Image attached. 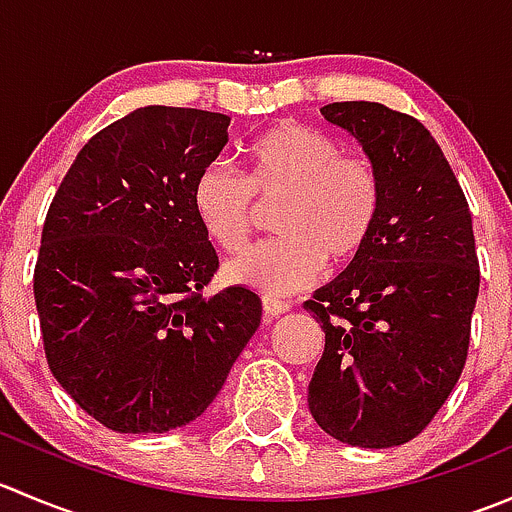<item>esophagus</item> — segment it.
Here are the masks:
<instances>
[{"instance_id":"esophagus-1","label":"esophagus","mask_w":512,"mask_h":512,"mask_svg":"<svg viewBox=\"0 0 512 512\" xmlns=\"http://www.w3.org/2000/svg\"><path fill=\"white\" fill-rule=\"evenodd\" d=\"M262 309H265V317H280V314L289 312V304L277 297H262Z\"/></svg>"}]
</instances>
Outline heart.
<instances>
[{
  "label": "heart",
  "mask_w": 512,
  "mask_h": 512,
  "mask_svg": "<svg viewBox=\"0 0 512 512\" xmlns=\"http://www.w3.org/2000/svg\"><path fill=\"white\" fill-rule=\"evenodd\" d=\"M245 180L225 165L200 170L190 208L200 230L223 252L247 245L257 208L272 215L277 240L257 245L225 267L230 285L287 297L314 285L329 265H349L369 247L381 218L374 168L317 128L280 121L242 146Z\"/></svg>",
  "instance_id": "1"
}]
</instances>
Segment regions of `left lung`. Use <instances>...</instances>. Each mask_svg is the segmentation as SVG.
<instances>
[{
	"instance_id": "1",
	"label": "left lung",
	"mask_w": 512,
	"mask_h": 512,
	"mask_svg": "<svg viewBox=\"0 0 512 512\" xmlns=\"http://www.w3.org/2000/svg\"><path fill=\"white\" fill-rule=\"evenodd\" d=\"M322 113L371 160L381 218L369 247L304 302L324 329L309 411L349 446H401L431 423L466 366L480 287L471 210L414 116L374 101Z\"/></svg>"
}]
</instances>
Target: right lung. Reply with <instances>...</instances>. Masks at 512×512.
Returning a JSON list of instances; mask_svg holds the SVG:
<instances>
[{
    "instance_id": "obj_1",
    "label": "right lung",
    "mask_w": 512,
    "mask_h": 512,
    "mask_svg": "<svg viewBox=\"0 0 512 512\" xmlns=\"http://www.w3.org/2000/svg\"><path fill=\"white\" fill-rule=\"evenodd\" d=\"M230 116L136 108L98 131L41 230L34 299L54 379L118 433L195 421L260 327L252 289L203 297L218 255L190 208Z\"/></svg>"
}]
</instances>
